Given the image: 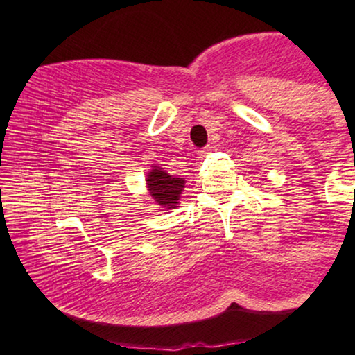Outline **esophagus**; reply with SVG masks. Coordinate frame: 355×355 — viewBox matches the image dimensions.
Segmentation results:
<instances>
[{
  "label": "esophagus",
  "instance_id": "esophagus-1",
  "mask_svg": "<svg viewBox=\"0 0 355 355\" xmlns=\"http://www.w3.org/2000/svg\"><path fill=\"white\" fill-rule=\"evenodd\" d=\"M211 148H213L211 146H207L205 148H202V150H200V158H205V156H207L209 152H211Z\"/></svg>",
  "mask_w": 355,
  "mask_h": 355
}]
</instances>
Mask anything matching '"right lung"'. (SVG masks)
Listing matches in <instances>:
<instances>
[{"label":"right lung","instance_id":"1","mask_svg":"<svg viewBox=\"0 0 355 355\" xmlns=\"http://www.w3.org/2000/svg\"><path fill=\"white\" fill-rule=\"evenodd\" d=\"M186 180L182 177L169 175L158 166H152V169L146 177V186L148 194L161 208L175 209L178 200L182 199Z\"/></svg>","mask_w":355,"mask_h":355}]
</instances>
